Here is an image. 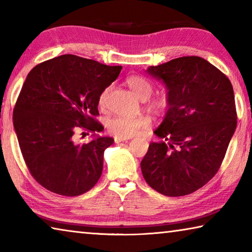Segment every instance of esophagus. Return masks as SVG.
<instances>
[{
	"label": "esophagus",
	"mask_w": 252,
	"mask_h": 252,
	"mask_svg": "<svg viewBox=\"0 0 252 252\" xmlns=\"http://www.w3.org/2000/svg\"><path fill=\"white\" fill-rule=\"evenodd\" d=\"M130 138L127 136V138H126V136H114V142L116 143H119V142H125V141H127Z\"/></svg>",
	"instance_id": "obj_1"
}]
</instances>
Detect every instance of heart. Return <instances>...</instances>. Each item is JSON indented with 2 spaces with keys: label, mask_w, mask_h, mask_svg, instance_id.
Listing matches in <instances>:
<instances>
[{
  "label": "heart",
  "mask_w": 252,
  "mask_h": 252,
  "mask_svg": "<svg viewBox=\"0 0 252 252\" xmlns=\"http://www.w3.org/2000/svg\"><path fill=\"white\" fill-rule=\"evenodd\" d=\"M126 84L133 91L140 99H148L153 92V84L150 80L144 78L142 75H131L126 79ZM111 87H106L100 92L97 97V103L101 108H104L108 103L109 94ZM170 104V100L168 96L159 95L153 97L151 101V105L157 110H165L168 109ZM151 125L150 118L148 117H126L122 114H114L106 120V127L111 133L118 136H131L139 131L148 129Z\"/></svg>",
  "instance_id": "b5f03b06"
}]
</instances>
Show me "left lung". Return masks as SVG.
<instances>
[{
	"mask_svg": "<svg viewBox=\"0 0 252 252\" xmlns=\"http://www.w3.org/2000/svg\"><path fill=\"white\" fill-rule=\"evenodd\" d=\"M148 72L164 81L169 109L141 161L144 180L167 197L194 192L215 177L237 126L227 75L200 57H181Z\"/></svg>",
	"mask_w": 252,
	"mask_h": 252,
	"instance_id": "left-lung-1",
	"label": "left lung"
}]
</instances>
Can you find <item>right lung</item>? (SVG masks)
I'll list each match as a JSON object with an SVG mask.
<instances>
[{
  "instance_id": "right-lung-1",
  "label": "right lung",
  "mask_w": 252,
  "mask_h": 252,
  "mask_svg": "<svg viewBox=\"0 0 252 252\" xmlns=\"http://www.w3.org/2000/svg\"><path fill=\"white\" fill-rule=\"evenodd\" d=\"M121 70L64 54L30 71L15 102L13 125L30 173L46 190L75 197L99 181L104 150L113 139L94 136L79 143L78 132L104 129L96 120L97 97Z\"/></svg>"
}]
</instances>
